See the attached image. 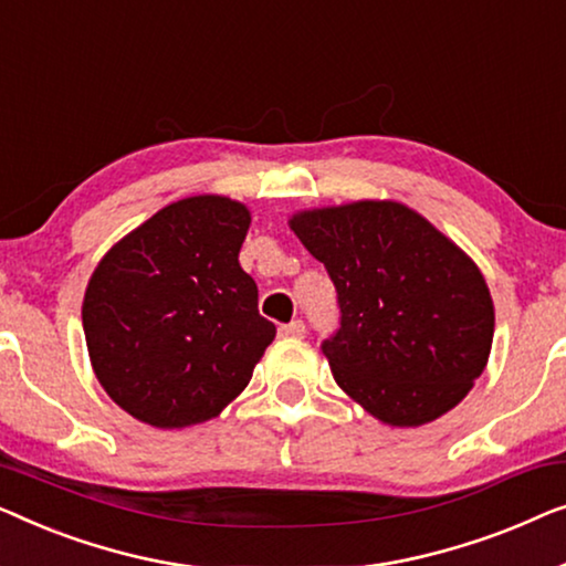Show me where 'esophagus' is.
<instances>
[{"label": "esophagus", "instance_id": "34e87169", "mask_svg": "<svg viewBox=\"0 0 566 566\" xmlns=\"http://www.w3.org/2000/svg\"><path fill=\"white\" fill-rule=\"evenodd\" d=\"M282 338H305V323L302 321H292L280 328Z\"/></svg>", "mask_w": 566, "mask_h": 566}]
</instances>
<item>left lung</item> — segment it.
Returning a JSON list of instances; mask_svg holds the SVG:
<instances>
[{
	"mask_svg": "<svg viewBox=\"0 0 566 566\" xmlns=\"http://www.w3.org/2000/svg\"><path fill=\"white\" fill-rule=\"evenodd\" d=\"M290 228L336 284L333 379L381 423L418 428L464 400L488 366L495 305L480 266L392 200L294 212Z\"/></svg>",
	"mask_w": 566,
	"mask_h": 566,
	"instance_id": "obj_1",
	"label": "left lung"
}]
</instances>
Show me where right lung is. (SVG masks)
Returning a JSON list of instances; mask_svg holds the SVG:
<instances>
[{
  "mask_svg": "<svg viewBox=\"0 0 566 566\" xmlns=\"http://www.w3.org/2000/svg\"><path fill=\"white\" fill-rule=\"evenodd\" d=\"M243 202L197 195L130 230L94 269L82 321L92 369L125 412L154 428L218 418L276 336L238 264Z\"/></svg>",
  "mask_w": 566,
  "mask_h": 566,
  "instance_id": "add662e5",
  "label": "right lung"
}]
</instances>
